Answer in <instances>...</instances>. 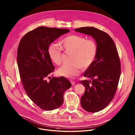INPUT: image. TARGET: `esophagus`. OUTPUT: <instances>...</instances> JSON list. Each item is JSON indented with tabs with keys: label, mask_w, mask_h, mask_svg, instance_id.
Returning <instances> with one entry per match:
<instances>
[{
	"label": "esophagus",
	"mask_w": 135,
	"mask_h": 135,
	"mask_svg": "<svg viewBox=\"0 0 135 135\" xmlns=\"http://www.w3.org/2000/svg\"><path fill=\"white\" fill-rule=\"evenodd\" d=\"M70 83H71V84L73 85H75V81H74V80H70Z\"/></svg>",
	"instance_id": "1"
}]
</instances>
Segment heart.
<instances>
[{
	"mask_svg": "<svg viewBox=\"0 0 135 135\" xmlns=\"http://www.w3.org/2000/svg\"><path fill=\"white\" fill-rule=\"evenodd\" d=\"M60 45L65 50L73 52L70 61L65 64L58 69V74L65 77L71 78L77 75L82 69H86L93 63L97 52V46L93 40H86L76 35L64 38ZM48 54L51 60L56 65L61 62V49L58 45L52 44L48 48Z\"/></svg>",
	"mask_w": 135,
	"mask_h": 135,
	"instance_id": "b5f03b06",
	"label": "heart"
}]
</instances>
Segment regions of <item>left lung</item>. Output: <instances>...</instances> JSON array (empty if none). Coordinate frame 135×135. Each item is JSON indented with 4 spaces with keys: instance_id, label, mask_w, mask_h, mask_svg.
Segmentation results:
<instances>
[{
    "instance_id": "1",
    "label": "left lung",
    "mask_w": 135,
    "mask_h": 135,
    "mask_svg": "<svg viewBox=\"0 0 135 135\" xmlns=\"http://www.w3.org/2000/svg\"><path fill=\"white\" fill-rule=\"evenodd\" d=\"M75 31L91 36L97 44L95 60L84 74L91 80L79 83L86 87L80 99L81 107L88 112H98L109 105L117 90L121 71L118 51L113 39L102 30L85 27Z\"/></svg>"
}]
</instances>
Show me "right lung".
I'll return each instance as SVG.
<instances>
[{"label": "right lung", "instance_id": "1", "mask_svg": "<svg viewBox=\"0 0 135 135\" xmlns=\"http://www.w3.org/2000/svg\"><path fill=\"white\" fill-rule=\"evenodd\" d=\"M69 31L40 26L25 35L18 45L17 64L22 85L30 99L44 110L59 108L64 102L65 92L71 86L64 77L46 79L55 69L48 54L49 46Z\"/></svg>", "mask_w": 135, "mask_h": 135}]
</instances>
